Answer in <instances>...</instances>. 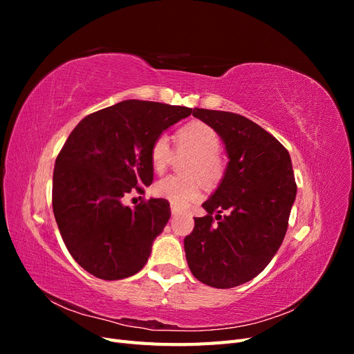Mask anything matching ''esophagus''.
I'll use <instances>...</instances> for the list:
<instances>
[{
	"label": "esophagus",
	"mask_w": 354,
	"mask_h": 354,
	"mask_svg": "<svg viewBox=\"0 0 354 354\" xmlns=\"http://www.w3.org/2000/svg\"><path fill=\"white\" fill-rule=\"evenodd\" d=\"M171 214H173V217H176V216H178L180 211L177 208H174V207H171Z\"/></svg>",
	"instance_id": "esophagus-1"
}]
</instances>
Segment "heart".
I'll return each mask as SVG.
<instances>
[{
	"label": "heart",
	"instance_id": "b5f03b06",
	"mask_svg": "<svg viewBox=\"0 0 354 354\" xmlns=\"http://www.w3.org/2000/svg\"><path fill=\"white\" fill-rule=\"evenodd\" d=\"M177 152H189L192 158L185 165L189 176H168L156 181L153 195L168 201L177 209L186 208L201 195V181L216 185L224 174V162L217 153L221 140L218 133L205 122L192 121L176 133ZM173 149L167 136L156 137L151 146V164L155 171H164L173 159Z\"/></svg>",
	"mask_w": 354,
	"mask_h": 354
}]
</instances>
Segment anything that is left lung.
I'll use <instances>...</instances> for the list:
<instances>
[{
  "instance_id": "1",
  "label": "left lung",
  "mask_w": 354,
  "mask_h": 354,
  "mask_svg": "<svg viewBox=\"0 0 354 354\" xmlns=\"http://www.w3.org/2000/svg\"><path fill=\"white\" fill-rule=\"evenodd\" d=\"M194 116L218 133L229 162L220 186L202 203L208 214L195 217V229L185 238L186 260L202 283L239 286L266 269L285 238L297 195L291 156L242 115L195 108Z\"/></svg>"
}]
</instances>
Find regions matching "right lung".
<instances>
[{"mask_svg":"<svg viewBox=\"0 0 354 354\" xmlns=\"http://www.w3.org/2000/svg\"><path fill=\"white\" fill-rule=\"evenodd\" d=\"M192 113L185 106L124 100L73 128L56 159L53 212L69 254L103 281L140 272L169 220V203L151 198L134 208L122 199L151 186V146Z\"/></svg>","mask_w":354,"mask_h":354,"instance_id":"1","label":"right lung"}]
</instances>
